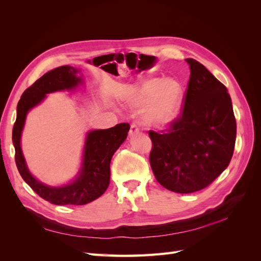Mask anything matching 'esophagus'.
<instances>
[{"label":"esophagus","mask_w":261,"mask_h":261,"mask_svg":"<svg viewBox=\"0 0 261 261\" xmlns=\"http://www.w3.org/2000/svg\"><path fill=\"white\" fill-rule=\"evenodd\" d=\"M137 133H139V127L137 126V124H132L130 125V129H129V136H133V135H135V134H137Z\"/></svg>","instance_id":"34e87169"}]
</instances>
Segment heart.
I'll return each mask as SVG.
<instances>
[{"label": "heart", "instance_id": "b5f03b06", "mask_svg": "<svg viewBox=\"0 0 261 261\" xmlns=\"http://www.w3.org/2000/svg\"><path fill=\"white\" fill-rule=\"evenodd\" d=\"M184 88L178 81L151 77L132 87L126 101L134 108H144L143 122L150 127H163L177 116L183 103Z\"/></svg>", "mask_w": 261, "mask_h": 261}]
</instances>
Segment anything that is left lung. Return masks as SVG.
Masks as SVG:
<instances>
[{
    "label": "left lung",
    "mask_w": 261,
    "mask_h": 261,
    "mask_svg": "<svg viewBox=\"0 0 261 261\" xmlns=\"http://www.w3.org/2000/svg\"><path fill=\"white\" fill-rule=\"evenodd\" d=\"M191 69L181 114L167 132L149 130L150 165L171 192L189 194L209 186L230 163L236 121L226 87L201 63L186 59Z\"/></svg>",
    "instance_id": "obj_1"
}]
</instances>
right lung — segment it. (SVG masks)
<instances>
[{"label": "right lung", "instance_id": "add662e5", "mask_svg": "<svg viewBox=\"0 0 261 261\" xmlns=\"http://www.w3.org/2000/svg\"><path fill=\"white\" fill-rule=\"evenodd\" d=\"M78 69L72 66H60L44 74L21 94L17 105L16 122L13 127L15 162L22 179L44 200L59 206L86 204L103 194L110 184V163L129 130L128 123H121L108 129H96L87 134L83 164L77 177L70 184L51 187L37 180L29 172L20 148L21 132L29 110L46 97V93L70 90L82 83L77 77Z\"/></svg>", "mask_w": 261, "mask_h": 261}]
</instances>
